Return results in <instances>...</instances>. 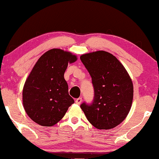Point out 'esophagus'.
<instances>
[{
	"label": "esophagus",
	"mask_w": 159,
	"mask_h": 159,
	"mask_svg": "<svg viewBox=\"0 0 159 159\" xmlns=\"http://www.w3.org/2000/svg\"><path fill=\"white\" fill-rule=\"evenodd\" d=\"M82 98H77L75 100V103L77 104H80L82 103Z\"/></svg>",
	"instance_id": "obj_1"
}]
</instances>
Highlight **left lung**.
Instances as JSON below:
<instances>
[{"instance_id": "obj_1", "label": "left lung", "mask_w": 159, "mask_h": 159, "mask_svg": "<svg viewBox=\"0 0 159 159\" xmlns=\"http://www.w3.org/2000/svg\"><path fill=\"white\" fill-rule=\"evenodd\" d=\"M92 78L94 98L80 107L91 125L99 129H112L125 120L133 99V84L120 61L106 51L80 56Z\"/></svg>"}]
</instances>
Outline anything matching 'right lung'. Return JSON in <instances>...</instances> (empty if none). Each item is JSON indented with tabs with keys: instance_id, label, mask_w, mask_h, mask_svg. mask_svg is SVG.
<instances>
[{
	"instance_id": "1",
	"label": "right lung",
	"mask_w": 159,
	"mask_h": 159,
	"mask_svg": "<svg viewBox=\"0 0 159 159\" xmlns=\"http://www.w3.org/2000/svg\"><path fill=\"white\" fill-rule=\"evenodd\" d=\"M77 58L53 48L45 52L28 76L22 92L23 106L32 120L44 127L58 123L75 101L69 95L64 72Z\"/></svg>"
}]
</instances>
